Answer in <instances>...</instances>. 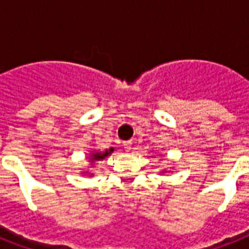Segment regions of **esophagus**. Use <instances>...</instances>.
Returning <instances> with one entry per match:
<instances>
[{
    "label": "esophagus",
    "instance_id": "34e87169",
    "mask_svg": "<svg viewBox=\"0 0 249 249\" xmlns=\"http://www.w3.org/2000/svg\"><path fill=\"white\" fill-rule=\"evenodd\" d=\"M123 146L126 148L127 152H130L132 148V142H123Z\"/></svg>",
    "mask_w": 249,
    "mask_h": 249
}]
</instances>
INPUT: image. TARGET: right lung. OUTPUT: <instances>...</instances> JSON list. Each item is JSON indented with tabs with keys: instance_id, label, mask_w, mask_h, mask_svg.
<instances>
[{
	"instance_id": "1",
	"label": "right lung",
	"mask_w": 249,
	"mask_h": 249,
	"mask_svg": "<svg viewBox=\"0 0 249 249\" xmlns=\"http://www.w3.org/2000/svg\"><path fill=\"white\" fill-rule=\"evenodd\" d=\"M113 151H114V148L107 149L105 152H93V153L90 155V161H92V162H93V161H101V160L107 157L110 153H113Z\"/></svg>"
}]
</instances>
